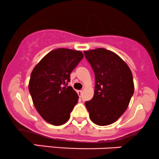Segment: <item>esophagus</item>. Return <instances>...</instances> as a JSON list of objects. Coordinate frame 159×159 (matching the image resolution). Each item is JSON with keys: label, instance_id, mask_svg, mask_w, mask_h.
<instances>
[{"label": "esophagus", "instance_id": "esophagus-1", "mask_svg": "<svg viewBox=\"0 0 159 159\" xmlns=\"http://www.w3.org/2000/svg\"><path fill=\"white\" fill-rule=\"evenodd\" d=\"M77 93H78V95H79L80 97H81L82 94H83V90H78L77 91Z\"/></svg>", "mask_w": 159, "mask_h": 159}]
</instances>
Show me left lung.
Segmentation results:
<instances>
[{
  "label": "left lung",
  "instance_id": "8db88e82",
  "mask_svg": "<svg viewBox=\"0 0 159 159\" xmlns=\"http://www.w3.org/2000/svg\"><path fill=\"white\" fill-rule=\"evenodd\" d=\"M95 73L94 96L85 102L92 122L98 125L115 122L124 113L134 93L132 73L125 61L104 48L84 51Z\"/></svg>",
  "mask_w": 159,
  "mask_h": 159
}]
</instances>
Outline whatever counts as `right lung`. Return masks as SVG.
<instances>
[{
	"instance_id": "right-lung-1",
	"label": "right lung",
	"mask_w": 159,
	"mask_h": 159,
	"mask_svg": "<svg viewBox=\"0 0 159 159\" xmlns=\"http://www.w3.org/2000/svg\"><path fill=\"white\" fill-rule=\"evenodd\" d=\"M83 58L81 51L58 48L47 53L33 70L29 91L36 109L48 123L61 125L70 119L79 96L67 84L70 73Z\"/></svg>"
}]
</instances>
